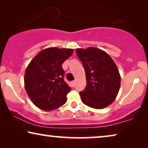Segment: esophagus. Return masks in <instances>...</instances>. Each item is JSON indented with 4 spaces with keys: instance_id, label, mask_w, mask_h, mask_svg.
I'll return each instance as SVG.
<instances>
[{
    "instance_id": "esophagus-1",
    "label": "esophagus",
    "mask_w": 148,
    "mask_h": 148,
    "mask_svg": "<svg viewBox=\"0 0 148 148\" xmlns=\"http://www.w3.org/2000/svg\"><path fill=\"white\" fill-rule=\"evenodd\" d=\"M71 84L73 87H75V81H73L71 82Z\"/></svg>"
}]
</instances>
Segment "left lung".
Masks as SVG:
<instances>
[{
  "mask_svg": "<svg viewBox=\"0 0 148 148\" xmlns=\"http://www.w3.org/2000/svg\"><path fill=\"white\" fill-rule=\"evenodd\" d=\"M76 53L86 72V87L79 92L82 102L93 108H106L114 100L120 88L116 64L106 52L96 48H77Z\"/></svg>",
  "mask_w": 148,
  "mask_h": 148,
  "instance_id": "8db88e82",
  "label": "left lung"
}]
</instances>
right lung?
<instances>
[{
  "label": "right lung",
  "mask_w": 148,
  "mask_h": 148,
  "mask_svg": "<svg viewBox=\"0 0 148 148\" xmlns=\"http://www.w3.org/2000/svg\"><path fill=\"white\" fill-rule=\"evenodd\" d=\"M69 48H48L39 52L25 70V88L32 102L44 110L63 105L71 88L64 81L62 64L72 55Z\"/></svg>",
  "instance_id": "right-lung-1"
}]
</instances>
